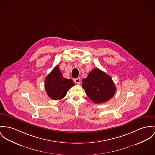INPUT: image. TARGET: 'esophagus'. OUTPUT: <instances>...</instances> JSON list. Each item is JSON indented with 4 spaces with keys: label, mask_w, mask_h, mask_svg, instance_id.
I'll list each match as a JSON object with an SVG mask.
<instances>
[{
    "label": "esophagus",
    "mask_w": 155,
    "mask_h": 155,
    "mask_svg": "<svg viewBox=\"0 0 155 155\" xmlns=\"http://www.w3.org/2000/svg\"><path fill=\"white\" fill-rule=\"evenodd\" d=\"M74 82L77 84L80 83V78H77L74 79Z\"/></svg>",
    "instance_id": "esophagus-1"
}]
</instances>
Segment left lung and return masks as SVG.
Masks as SVG:
<instances>
[{
    "instance_id": "8db88e82",
    "label": "left lung",
    "mask_w": 155,
    "mask_h": 155,
    "mask_svg": "<svg viewBox=\"0 0 155 155\" xmlns=\"http://www.w3.org/2000/svg\"><path fill=\"white\" fill-rule=\"evenodd\" d=\"M83 88L87 96L95 103L106 102L114 95L116 88L110 76L98 68L90 72L83 80Z\"/></svg>"
}]
</instances>
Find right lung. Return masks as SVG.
Here are the masks:
<instances>
[{"mask_svg": "<svg viewBox=\"0 0 155 155\" xmlns=\"http://www.w3.org/2000/svg\"><path fill=\"white\" fill-rule=\"evenodd\" d=\"M74 85L75 84L72 80L63 77L58 66L55 67L45 80L46 92L48 96L54 100L63 98Z\"/></svg>", "mask_w": 155, "mask_h": 155, "instance_id": "right-lung-1", "label": "right lung"}]
</instances>
